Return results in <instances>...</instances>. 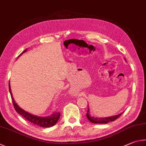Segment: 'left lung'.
Wrapping results in <instances>:
<instances>
[{"label":"left lung","mask_w":146,"mask_h":146,"mask_svg":"<svg viewBox=\"0 0 146 146\" xmlns=\"http://www.w3.org/2000/svg\"><path fill=\"white\" fill-rule=\"evenodd\" d=\"M122 113H120L119 115H115L113 117H106V118H96V117H91L90 115L89 114V110L88 108V111L87 113H86V115L88 119L90 122H92V123L95 124H107L109 122H112L115 121L117 119H118L119 117L121 115Z\"/></svg>","instance_id":"8db88e82"}]
</instances>
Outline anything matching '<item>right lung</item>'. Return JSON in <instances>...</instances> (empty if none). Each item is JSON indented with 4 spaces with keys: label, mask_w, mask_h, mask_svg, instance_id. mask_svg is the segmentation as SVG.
Returning <instances> with one entry per match:
<instances>
[{
    "label": "right lung",
    "mask_w": 146,
    "mask_h": 146,
    "mask_svg": "<svg viewBox=\"0 0 146 146\" xmlns=\"http://www.w3.org/2000/svg\"><path fill=\"white\" fill-rule=\"evenodd\" d=\"M26 50L27 49H25L23 51V52L20 54L19 56H18V58H19L20 55H22L23 53L25 52ZM9 90L10 94H11L12 103H13V104L15 110H16V111L18 113L21 115L23 117H24L25 119H27L28 121H29L33 124H36L38 126H40L42 127H48L53 126L54 125H55L56 123H57V122L58 121V120L60 119V112L54 113L51 116L46 117H41L33 115L28 113V112L24 111V110L20 108V107L17 105V103H15L14 99L13 98V96H12L9 82Z\"/></svg>",
    "instance_id": "1"
}]
</instances>
